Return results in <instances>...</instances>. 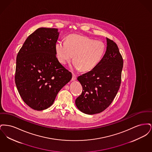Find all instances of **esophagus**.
Returning a JSON list of instances; mask_svg holds the SVG:
<instances>
[{
  "instance_id": "obj_1",
  "label": "esophagus",
  "mask_w": 152,
  "mask_h": 152,
  "mask_svg": "<svg viewBox=\"0 0 152 152\" xmlns=\"http://www.w3.org/2000/svg\"><path fill=\"white\" fill-rule=\"evenodd\" d=\"M77 79V76H76V75H75V74H74V73H73L72 74V81H75V80H76Z\"/></svg>"
}]
</instances>
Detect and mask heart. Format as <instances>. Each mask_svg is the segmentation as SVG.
<instances>
[{
    "label": "heart",
    "mask_w": 152,
    "mask_h": 152,
    "mask_svg": "<svg viewBox=\"0 0 152 152\" xmlns=\"http://www.w3.org/2000/svg\"><path fill=\"white\" fill-rule=\"evenodd\" d=\"M58 61L66 64L74 55L73 66L83 72L90 71L101 61L106 50L105 44L100 40L81 35L67 36L66 42L58 41L55 45Z\"/></svg>",
    "instance_id": "1"
}]
</instances>
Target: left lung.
<instances>
[{
	"instance_id": "obj_1",
	"label": "left lung",
	"mask_w": 152,
	"mask_h": 152,
	"mask_svg": "<svg viewBox=\"0 0 152 152\" xmlns=\"http://www.w3.org/2000/svg\"><path fill=\"white\" fill-rule=\"evenodd\" d=\"M105 55L92 70L77 77L83 87L75 104L88 115L99 113L107 108L116 97L121 82L123 58L117 45L107 38Z\"/></svg>"
}]
</instances>
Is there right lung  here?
<instances>
[{
  "instance_id": "add662e5",
  "label": "right lung",
  "mask_w": 152,
  "mask_h": 152,
  "mask_svg": "<svg viewBox=\"0 0 152 152\" xmlns=\"http://www.w3.org/2000/svg\"><path fill=\"white\" fill-rule=\"evenodd\" d=\"M57 28H39L23 44L16 57L15 80L24 102L42 110L51 106L72 73L58 61L55 45Z\"/></svg>"
}]
</instances>
